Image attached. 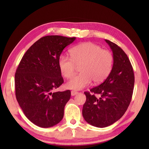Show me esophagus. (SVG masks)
I'll list each match as a JSON object with an SVG mask.
<instances>
[{
  "mask_svg": "<svg viewBox=\"0 0 149 149\" xmlns=\"http://www.w3.org/2000/svg\"><path fill=\"white\" fill-rule=\"evenodd\" d=\"M78 93L77 91H71V95L72 96H74L75 95H77Z\"/></svg>",
  "mask_w": 149,
  "mask_h": 149,
  "instance_id": "esophagus-1",
  "label": "esophagus"
}]
</instances>
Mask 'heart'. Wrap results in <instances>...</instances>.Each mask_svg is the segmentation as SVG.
<instances>
[{"label":"heart","mask_w":149,"mask_h":149,"mask_svg":"<svg viewBox=\"0 0 149 149\" xmlns=\"http://www.w3.org/2000/svg\"><path fill=\"white\" fill-rule=\"evenodd\" d=\"M70 58L61 55L58 66L62 76L70 78L74 75L76 66H80L81 74L72 77L66 86L68 89L79 90L88 86L91 81L102 83L111 71L113 56L109 50H104L91 42L81 43L70 50Z\"/></svg>","instance_id":"obj_1"}]
</instances>
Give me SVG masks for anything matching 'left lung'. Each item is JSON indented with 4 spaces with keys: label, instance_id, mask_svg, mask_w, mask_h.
Wrapping results in <instances>:
<instances>
[{
    "label": "left lung",
    "instance_id": "obj_1",
    "mask_svg": "<svg viewBox=\"0 0 149 149\" xmlns=\"http://www.w3.org/2000/svg\"><path fill=\"white\" fill-rule=\"evenodd\" d=\"M105 41L113 52V68L102 84L85 91L86 100L83 108L84 120L100 128L112 125L124 115L131 101L134 84L133 68L127 54L116 44Z\"/></svg>",
    "mask_w": 149,
    "mask_h": 149
}]
</instances>
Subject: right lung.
Masks as SVG:
<instances>
[{
    "mask_svg": "<svg viewBox=\"0 0 149 149\" xmlns=\"http://www.w3.org/2000/svg\"><path fill=\"white\" fill-rule=\"evenodd\" d=\"M75 39L58 35L41 38L25 53L16 70V98L27 118L40 127H52L64 116L70 91H52L64 82L59 56Z\"/></svg>",
    "mask_w": 149,
    "mask_h": 149,
    "instance_id": "obj_1",
    "label": "right lung"
}]
</instances>
